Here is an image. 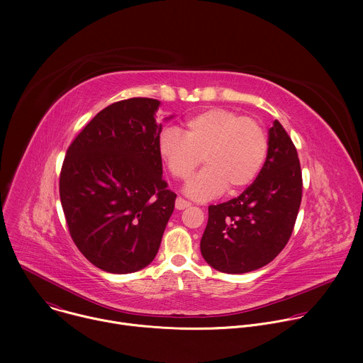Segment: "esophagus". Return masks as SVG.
<instances>
[{
    "mask_svg": "<svg viewBox=\"0 0 363 363\" xmlns=\"http://www.w3.org/2000/svg\"><path fill=\"white\" fill-rule=\"evenodd\" d=\"M188 206H191V203L182 198H177V202H175V208L177 210H185L188 208Z\"/></svg>",
    "mask_w": 363,
    "mask_h": 363,
    "instance_id": "34e87169",
    "label": "esophagus"
}]
</instances>
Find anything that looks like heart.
Masks as SVG:
<instances>
[{
    "instance_id": "heart-1",
    "label": "heart",
    "mask_w": 363,
    "mask_h": 363,
    "mask_svg": "<svg viewBox=\"0 0 363 363\" xmlns=\"http://www.w3.org/2000/svg\"><path fill=\"white\" fill-rule=\"evenodd\" d=\"M267 136L251 118L214 108L188 118L182 133L177 128L161 132L158 149L174 178L185 181L202 162L206 165L185 186L196 201L213 199L227 188L237 192L260 174L267 157Z\"/></svg>"
}]
</instances>
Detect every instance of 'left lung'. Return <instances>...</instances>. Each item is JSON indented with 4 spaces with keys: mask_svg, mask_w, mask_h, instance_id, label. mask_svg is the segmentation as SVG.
Here are the masks:
<instances>
[{
    "mask_svg": "<svg viewBox=\"0 0 363 363\" xmlns=\"http://www.w3.org/2000/svg\"><path fill=\"white\" fill-rule=\"evenodd\" d=\"M266 162L237 198L208 206L201 254L213 269L242 274L262 269L286 247L301 202L297 150L279 121L269 129Z\"/></svg>",
    "mask_w": 363,
    "mask_h": 363,
    "instance_id": "8db88e82",
    "label": "left lung"
}]
</instances>
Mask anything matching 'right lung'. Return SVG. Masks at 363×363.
Returning <instances> with one entry per match:
<instances>
[{
    "instance_id": "1",
    "label": "right lung",
    "mask_w": 363,
    "mask_h": 363,
    "mask_svg": "<svg viewBox=\"0 0 363 363\" xmlns=\"http://www.w3.org/2000/svg\"><path fill=\"white\" fill-rule=\"evenodd\" d=\"M160 106L147 97L116 101L67 149L60 201L69 231L103 272L128 274L150 264L174 213L177 195L167 189L158 149Z\"/></svg>"
}]
</instances>
